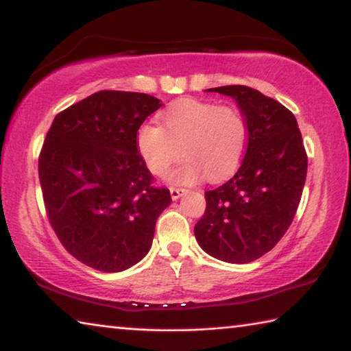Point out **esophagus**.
Here are the masks:
<instances>
[{"label":"esophagus","mask_w":351,"mask_h":351,"mask_svg":"<svg viewBox=\"0 0 351 351\" xmlns=\"http://www.w3.org/2000/svg\"><path fill=\"white\" fill-rule=\"evenodd\" d=\"M186 192L184 189H180V187H171L170 189V195H171V199H178L181 197V195Z\"/></svg>","instance_id":"34e87169"}]
</instances>
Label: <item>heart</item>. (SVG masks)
Returning a JSON list of instances; mask_svg holds the SVG:
<instances>
[{"mask_svg":"<svg viewBox=\"0 0 351 351\" xmlns=\"http://www.w3.org/2000/svg\"><path fill=\"white\" fill-rule=\"evenodd\" d=\"M136 145L153 175H167L182 153L186 161L171 181L192 184L203 176L219 181L234 173L245 156L247 123L234 105L180 99L162 112V127L139 128Z\"/></svg>","mask_w":351,"mask_h":351,"instance_id":"1","label":"heart"}]
</instances>
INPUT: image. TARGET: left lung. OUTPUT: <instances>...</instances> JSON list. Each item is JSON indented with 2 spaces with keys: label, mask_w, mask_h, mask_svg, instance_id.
I'll return each instance as SVG.
<instances>
[{
  "label": "left lung",
  "mask_w": 351,
  "mask_h": 351,
  "mask_svg": "<svg viewBox=\"0 0 351 351\" xmlns=\"http://www.w3.org/2000/svg\"><path fill=\"white\" fill-rule=\"evenodd\" d=\"M207 91L237 100L247 123V147L234 178L204 193L195 237L212 257L249 263L269 252L293 223L308 169L304 139L293 112L254 88Z\"/></svg>",
  "instance_id": "8db88e82"
}]
</instances>
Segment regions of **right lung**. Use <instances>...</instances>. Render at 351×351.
I'll return each instance as SVG.
<instances>
[{
    "label": "right lung",
    "mask_w": 351,
    "mask_h": 351,
    "mask_svg": "<svg viewBox=\"0 0 351 351\" xmlns=\"http://www.w3.org/2000/svg\"><path fill=\"white\" fill-rule=\"evenodd\" d=\"M159 106L144 93L104 90L58 112L46 134L38 156L46 215L63 247L90 268L119 272L138 263L171 203L136 145Z\"/></svg>",
    "instance_id": "obj_1"
}]
</instances>
